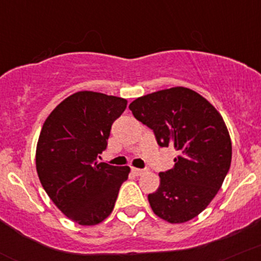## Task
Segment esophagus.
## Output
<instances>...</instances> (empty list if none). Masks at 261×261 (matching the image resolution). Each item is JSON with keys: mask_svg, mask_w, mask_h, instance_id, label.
I'll list each match as a JSON object with an SVG mask.
<instances>
[{"mask_svg": "<svg viewBox=\"0 0 261 261\" xmlns=\"http://www.w3.org/2000/svg\"><path fill=\"white\" fill-rule=\"evenodd\" d=\"M132 172H133L136 176H142L143 173H146L147 170L146 168H132Z\"/></svg>", "mask_w": 261, "mask_h": 261, "instance_id": "obj_1", "label": "esophagus"}]
</instances>
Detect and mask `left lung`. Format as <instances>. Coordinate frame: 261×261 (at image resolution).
<instances>
[{
  "instance_id": "8db88e82",
  "label": "left lung",
  "mask_w": 261,
  "mask_h": 261,
  "mask_svg": "<svg viewBox=\"0 0 261 261\" xmlns=\"http://www.w3.org/2000/svg\"><path fill=\"white\" fill-rule=\"evenodd\" d=\"M134 118L153 130L158 146L178 153L148 201L161 219L179 224L207 207L231 165V139L220 113L203 96L177 87L132 101Z\"/></svg>"
}]
</instances>
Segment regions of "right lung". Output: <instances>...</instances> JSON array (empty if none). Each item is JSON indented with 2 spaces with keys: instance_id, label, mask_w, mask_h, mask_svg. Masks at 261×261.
<instances>
[{
  "instance_id": "1",
  "label": "right lung",
  "mask_w": 261,
  "mask_h": 261,
  "mask_svg": "<svg viewBox=\"0 0 261 261\" xmlns=\"http://www.w3.org/2000/svg\"><path fill=\"white\" fill-rule=\"evenodd\" d=\"M127 100L77 91L45 120L36 148V170L49 197L79 225H96L111 215L129 167L98 163L108 146L112 124Z\"/></svg>"
}]
</instances>
